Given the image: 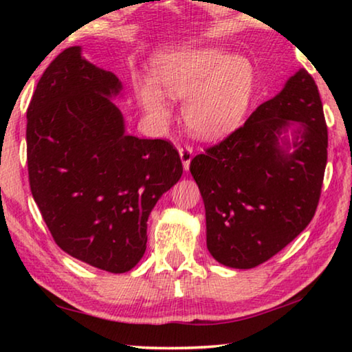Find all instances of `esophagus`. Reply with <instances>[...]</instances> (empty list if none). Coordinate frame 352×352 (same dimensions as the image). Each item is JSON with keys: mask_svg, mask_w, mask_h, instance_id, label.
Here are the masks:
<instances>
[{"mask_svg": "<svg viewBox=\"0 0 352 352\" xmlns=\"http://www.w3.org/2000/svg\"><path fill=\"white\" fill-rule=\"evenodd\" d=\"M178 153H180V160L183 163V168L184 170L189 169V164H190V160L194 157V152H192V147L190 146H182L178 148Z\"/></svg>", "mask_w": 352, "mask_h": 352, "instance_id": "obj_1", "label": "esophagus"}]
</instances>
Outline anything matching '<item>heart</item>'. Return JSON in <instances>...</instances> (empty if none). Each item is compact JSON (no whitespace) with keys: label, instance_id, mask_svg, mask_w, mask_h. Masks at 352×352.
I'll list each match as a JSON object with an SVG mask.
<instances>
[{"label":"heart","instance_id":"obj_1","mask_svg":"<svg viewBox=\"0 0 352 352\" xmlns=\"http://www.w3.org/2000/svg\"><path fill=\"white\" fill-rule=\"evenodd\" d=\"M155 79L141 77L135 93L147 116L168 121L169 98L184 99L183 118L190 130L214 136L242 121L256 90V68L248 57L219 46L186 47L155 62Z\"/></svg>","mask_w":352,"mask_h":352}]
</instances>
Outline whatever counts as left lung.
I'll return each instance as SVG.
<instances>
[{"label": "left lung", "instance_id": "1", "mask_svg": "<svg viewBox=\"0 0 352 352\" xmlns=\"http://www.w3.org/2000/svg\"><path fill=\"white\" fill-rule=\"evenodd\" d=\"M296 125L292 145L280 135ZM327 127L314 77L300 69L242 127L190 162L206 212V247L233 269H253L290 243L317 211Z\"/></svg>", "mask_w": 352, "mask_h": 352}]
</instances>
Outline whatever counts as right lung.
I'll return each mask as SVG.
<instances>
[{"mask_svg": "<svg viewBox=\"0 0 352 352\" xmlns=\"http://www.w3.org/2000/svg\"><path fill=\"white\" fill-rule=\"evenodd\" d=\"M121 88L71 46L40 77L26 126L29 184L51 236L69 256L110 273L138 264L148 214L183 174L169 141L126 133L110 100Z\"/></svg>", "mask_w": 352, "mask_h": 352, "instance_id": "add662e5", "label": "right lung"}]
</instances>
